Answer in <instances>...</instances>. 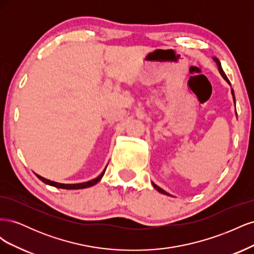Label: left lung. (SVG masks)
<instances>
[{
    "label": "left lung",
    "instance_id": "left-lung-1",
    "mask_svg": "<svg viewBox=\"0 0 254 254\" xmlns=\"http://www.w3.org/2000/svg\"><path fill=\"white\" fill-rule=\"evenodd\" d=\"M214 59V61H215V63H216L217 64V66H218V70H219V73L221 74V76H222V77H224L225 78V80L229 83V84H231V83H230V81H229V79H228V77H227V75L225 74V72H224V70H222V67H221V64H220V63H219V60L217 59V58H213ZM231 93H232V95H233V99H234V103H235V96H234V91H233V89L231 90ZM152 186H153V188H155L158 191H160V193L161 194H164V195H168V196H171L170 194H168V193H166V191L164 190H162V189H161V188H159L158 186H156V184L155 183H152Z\"/></svg>",
    "mask_w": 254,
    "mask_h": 254
}]
</instances>
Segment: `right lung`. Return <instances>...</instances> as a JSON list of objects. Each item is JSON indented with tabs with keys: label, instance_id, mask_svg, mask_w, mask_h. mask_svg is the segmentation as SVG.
Segmentation results:
<instances>
[{
	"label": "right lung",
	"instance_id": "right-lung-1",
	"mask_svg": "<svg viewBox=\"0 0 254 254\" xmlns=\"http://www.w3.org/2000/svg\"><path fill=\"white\" fill-rule=\"evenodd\" d=\"M106 168H107V166H106ZM106 168L105 170L103 171V173L99 175L98 177H96L95 179H93V180H90V181H88V182H82V183H75V184H64V183H58V182H55V181H51V180H49V179H45V178H43V177H41V176H39V175H37L36 174V176L38 177V178H39L42 182H44V183H47V184H49V186H52V187H55V188H59V189H65V190H79V189H86V188H90V187H92V186H94V184H96L99 180H101L102 178H103V176H104V174H105V171H106Z\"/></svg>",
	"mask_w": 254,
	"mask_h": 254
}]
</instances>
